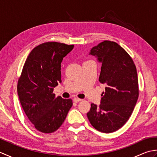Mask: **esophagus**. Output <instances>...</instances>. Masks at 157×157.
Returning a JSON list of instances; mask_svg holds the SVG:
<instances>
[{
	"mask_svg": "<svg viewBox=\"0 0 157 157\" xmlns=\"http://www.w3.org/2000/svg\"><path fill=\"white\" fill-rule=\"evenodd\" d=\"M81 101H82V99L78 98H73V102H80Z\"/></svg>",
	"mask_w": 157,
	"mask_h": 157,
	"instance_id": "obj_1",
	"label": "esophagus"
}]
</instances>
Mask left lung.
<instances>
[{
    "instance_id": "left-lung-1",
    "label": "left lung",
    "mask_w": 157,
    "mask_h": 157,
    "mask_svg": "<svg viewBox=\"0 0 157 157\" xmlns=\"http://www.w3.org/2000/svg\"><path fill=\"white\" fill-rule=\"evenodd\" d=\"M89 55L96 56L102 63L99 82L106 87L101 104H91L87 117L98 131L115 132L131 116L138 98L136 65L128 53L115 42L100 43L90 50Z\"/></svg>"
}]
</instances>
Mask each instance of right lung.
<instances>
[{
    "label": "right lung",
    "instance_id": "right-lung-1",
    "mask_svg": "<svg viewBox=\"0 0 157 157\" xmlns=\"http://www.w3.org/2000/svg\"><path fill=\"white\" fill-rule=\"evenodd\" d=\"M74 46L56 42L40 44L29 53L18 80L17 94L25 115L35 128L52 133L64 122L71 99L55 97L53 89L61 83V64Z\"/></svg>",
    "mask_w": 157,
    "mask_h": 157
}]
</instances>
